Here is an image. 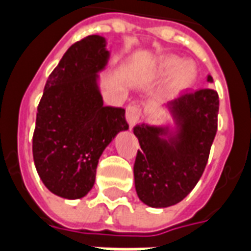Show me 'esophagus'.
I'll return each instance as SVG.
<instances>
[{
  "mask_svg": "<svg viewBox=\"0 0 251 251\" xmlns=\"http://www.w3.org/2000/svg\"><path fill=\"white\" fill-rule=\"evenodd\" d=\"M140 116H141V111L137 106L129 105V106L126 107V121H127V124H129V126H130V129H133V127L138 124Z\"/></svg>",
  "mask_w": 251,
  "mask_h": 251,
  "instance_id": "1",
  "label": "esophagus"
}]
</instances>
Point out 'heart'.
Instances as JSON below:
<instances>
[{
	"instance_id": "heart-1",
	"label": "heart",
	"mask_w": 251,
	"mask_h": 251,
	"mask_svg": "<svg viewBox=\"0 0 251 251\" xmlns=\"http://www.w3.org/2000/svg\"><path fill=\"white\" fill-rule=\"evenodd\" d=\"M161 92L165 100H172L190 89L197 81V69L192 61H182L177 55L166 54L159 57L151 66V77L162 79L168 77Z\"/></svg>"
}]
</instances>
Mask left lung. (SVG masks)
Returning <instances> with one entry per match:
<instances>
[{"label":"left lung","mask_w":251,"mask_h":251,"mask_svg":"<svg viewBox=\"0 0 251 251\" xmlns=\"http://www.w3.org/2000/svg\"><path fill=\"white\" fill-rule=\"evenodd\" d=\"M207 82H213L207 75ZM220 100L205 88L169 102L170 120L134 127L141 150L134 163L137 196L150 207H169L192 192L205 170L218 120Z\"/></svg>","instance_id":"8db88e82"}]
</instances>
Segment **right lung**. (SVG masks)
Returning a JSON list of instances; mask_svg holds the SVG:
<instances>
[{
	"label": "right lung",
	"mask_w": 251,
	"mask_h": 251,
	"mask_svg": "<svg viewBox=\"0 0 251 251\" xmlns=\"http://www.w3.org/2000/svg\"><path fill=\"white\" fill-rule=\"evenodd\" d=\"M93 34L66 50L46 81L37 111L33 158L41 181L66 200L88 194L100 157L120 131L129 129L125 110L103 106L100 72L110 51Z\"/></svg>",
	"instance_id": "obj_1"
}]
</instances>
